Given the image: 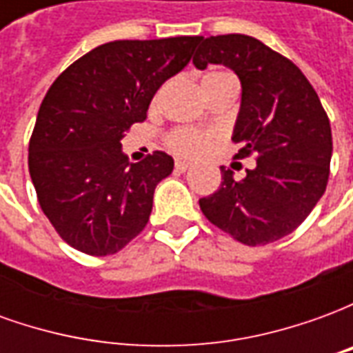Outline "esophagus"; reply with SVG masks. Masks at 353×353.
<instances>
[{"label": "esophagus", "instance_id": "obj_1", "mask_svg": "<svg viewBox=\"0 0 353 353\" xmlns=\"http://www.w3.org/2000/svg\"><path fill=\"white\" fill-rule=\"evenodd\" d=\"M191 168V162H185V161H176V170L177 172H187V170Z\"/></svg>", "mask_w": 353, "mask_h": 353}]
</instances>
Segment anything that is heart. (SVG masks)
<instances>
[{
  "instance_id": "obj_1",
  "label": "heart",
  "mask_w": 353,
  "mask_h": 353,
  "mask_svg": "<svg viewBox=\"0 0 353 353\" xmlns=\"http://www.w3.org/2000/svg\"><path fill=\"white\" fill-rule=\"evenodd\" d=\"M234 79L230 73L221 72V70H214V72H208L202 77V87H212L215 83H221V81ZM214 141V134L212 132L204 130H194V128H176L166 136V145L170 151H174L179 157H200L204 154L212 145Z\"/></svg>"
}]
</instances>
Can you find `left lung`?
<instances>
[{
    "label": "left lung",
    "instance_id": "left-lung-1",
    "mask_svg": "<svg viewBox=\"0 0 353 353\" xmlns=\"http://www.w3.org/2000/svg\"><path fill=\"white\" fill-rule=\"evenodd\" d=\"M192 64H223L242 83L232 141L257 166L236 181L221 168L219 189L200 199L208 221L245 245L288 236L308 217L329 179L331 124L304 73L289 58L242 34L199 37Z\"/></svg>",
    "mask_w": 353,
    "mask_h": 353
}]
</instances>
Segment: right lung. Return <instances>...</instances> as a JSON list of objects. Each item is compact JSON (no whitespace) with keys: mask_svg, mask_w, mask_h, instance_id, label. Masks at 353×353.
I'll return each instance as SVG.
<instances>
[{"mask_svg":"<svg viewBox=\"0 0 353 353\" xmlns=\"http://www.w3.org/2000/svg\"><path fill=\"white\" fill-rule=\"evenodd\" d=\"M196 35L111 41L60 73L43 98L28 166L43 214L60 238L103 257L145 229L154 187L174 170L162 151L132 164L124 132L145 121L154 92L191 60Z\"/></svg>","mask_w":353,"mask_h":353,"instance_id":"add662e5","label":"right lung"}]
</instances>
